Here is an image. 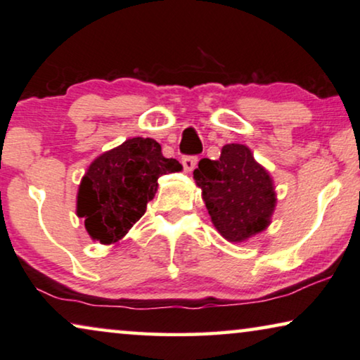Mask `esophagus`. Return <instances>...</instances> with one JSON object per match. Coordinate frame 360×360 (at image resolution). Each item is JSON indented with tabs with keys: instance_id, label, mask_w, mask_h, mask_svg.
Returning a JSON list of instances; mask_svg holds the SVG:
<instances>
[{
	"instance_id": "34e87169",
	"label": "esophagus",
	"mask_w": 360,
	"mask_h": 360,
	"mask_svg": "<svg viewBox=\"0 0 360 360\" xmlns=\"http://www.w3.org/2000/svg\"><path fill=\"white\" fill-rule=\"evenodd\" d=\"M181 164H184L185 172H191L193 169L196 167L198 158H196V155H185V158L181 159Z\"/></svg>"
}]
</instances>
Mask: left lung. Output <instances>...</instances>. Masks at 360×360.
Listing matches in <instances>:
<instances>
[{
    "label": "left lung",
    "mask_w": 360,
    "mask_h": 360,
    "mask_svg": "<svg viewBox=\"0 0 360 360\" xmlns=\"http://www.w3.org/2000/svg\"><path fill=\"white\" fill-rule=\"evenodd\" d=\"M193 179L217 232L232 243L247 242L271 224L276 188L269 172L245 144H226L217 160L201 159Z\"/></svg>",
    "instance_id": "left-lung-1"
}]
</instances>
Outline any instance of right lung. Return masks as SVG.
<instances>
[{
  "instance_id": "obj_1",
  "label": "right lung",
  "mask_w": 360,
  "mask_h": 360,
  "mask_svg": "<svg viewBox=\"0 0 360 360\" xmlns=\"http://www.w3.org/2000/svg\"><path fill=\"white\" fill-rule=\"evenodd\" d=\"M176 159L162 155L153 138H129L91 162L77 190L76 212L84 217L92 240L112 245L122 240L143 217L158 191L160 175L180 172Z\"/></svg>"
}]
</instances>
